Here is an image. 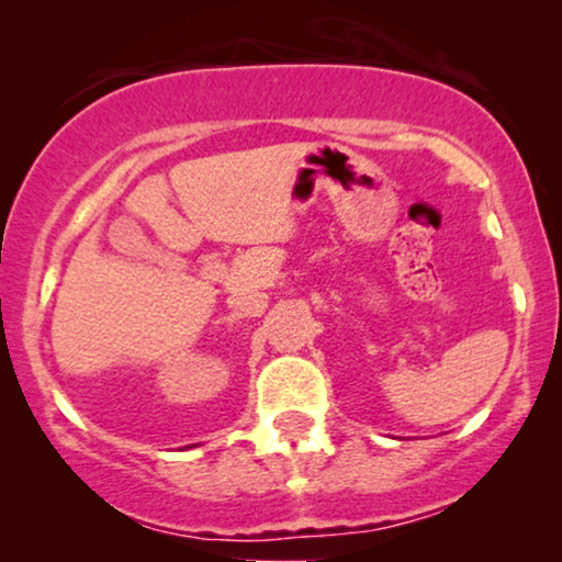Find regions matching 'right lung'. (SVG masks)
<instances>
[{
  "instance_id": "right-lung-1",
  "label": "right lung",
  "mask_w": 562,
  "mask_h": 562,
  "mask_svg": "<svg viewBox=\"0 0 562 562\" xmlns=\"http://www.w3.org/2000/svg\"><path fill=\"white\" fill-rule=\"evenodd\" d=\"M189 448H196V445H189Z\"/></svg>"
}]
</instances>
